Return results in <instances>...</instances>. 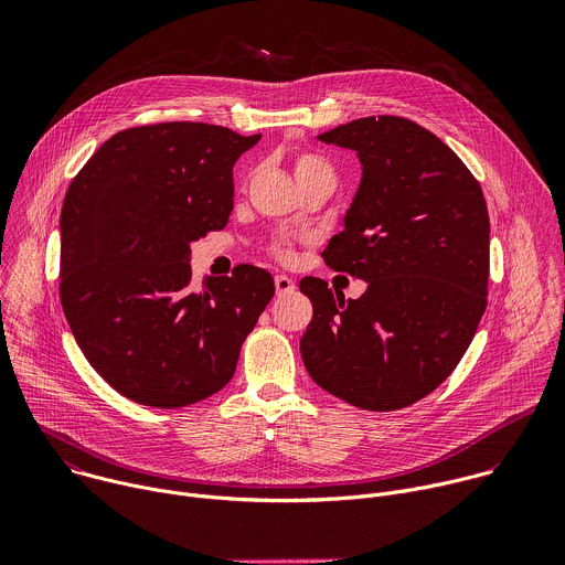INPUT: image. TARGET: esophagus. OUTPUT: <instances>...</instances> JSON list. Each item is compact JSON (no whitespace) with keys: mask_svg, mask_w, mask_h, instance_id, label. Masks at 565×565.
I'll return each instance as SVG.
<instances>
[{"mask_svg":"<svg viewBox=\"0 0 565 565\" xmlns=\"http://www.w3.org/2000/svg\"><path fill=\"white\" fill-rule=\"evenodd\" d=\"M275 290H277L279 297H286V295L295 292V281L290 277H286V275H277L275 277Z\"/></svg>","mask_w":565,"mask_h":565,"instance_id":"obj_1","label":"esophagus"}]
</instances>
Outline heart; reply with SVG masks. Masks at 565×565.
Listing matches in <instances>:
<instances>
[{
    "label": "heart",
    "mask_w": 565,
    "mask_h": 565,
    "mask_svg": "<svg viewBox=\"0 0 565 565\" xmlns=\"http://www.w3.org/2000/svg\"><path fill=\"white\" fill-rule=\"evenodd\" d=\"M319 174L333 177V172H331V168H329V163H327L324 158H319L317 153H308V151H303V153H299L295 158V179L297 181H303L308 177H319ZM273 253L279 259H290L292 257V244H290V241H286V238H279V241H275Z\"/></svg>",
    "instance_id": "obj_1"
}]
</instances>
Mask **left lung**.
Returning a JSON list of instances; mask_svg holds the SVG:
<instances>
[{
    "label": "left lung",
    "mask_w": 565,
    "mask_h": 565,
    "mask_svg": "<svg viewBox=\"0 0 565 565\" xmlns=\"http://www.w3.org/2000/svg\"><path fill=\"white\" fill-rule=\"evenodd\" d=\"M353 149L362 181L327 266L366 281L344 299L303 277L308 375L366 412L405 409L456 369L488 306L490 216L462 160L429 129L371 116L317 136Z\"/></svg>",
    "instance_id": "8db88e82"
}]
</instances>
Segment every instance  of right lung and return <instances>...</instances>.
Masks as SVG:
<instances>
[{
	"mask_svg": "<svg viewBox=\"0 0 565 565\" xmlns=\"http://www.w3.org/2000/svg\"><path fill=\"white\" fill-rule=\"evenodd\" d=\"M262 134L205 122L118 131L71 181L60 214V299L89 364L120 395L177 409L221 391L275 295L236 266L192 286L190 246L232 212V168Z\"/></svg>",
	"mask_w": 565,
	"mask_h": 565,
	"instance_id": "1",
	"label": "right lung"
}]
</instances>
